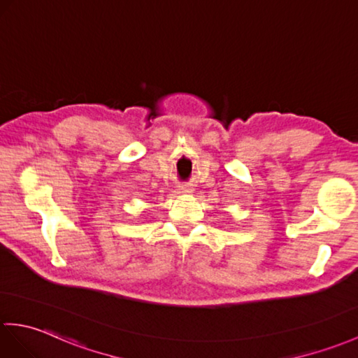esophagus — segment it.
Listing matches in <instances>:
<instances>
[{
	"label": "esophagus",
	"instance_id": "1",
	"mask_svg": "<svg viewBox=\"0 0 358 358\" xmlns=\"http://www.w3.org/2000/svg\"><path fill=\"white\" fill-rule=\"evenodd\" d=\"M180 192H190V190H189V186H186V185H185V186H181V187H180Z\"/></svg>",
	"mask_w": 358,
	"mask_h": 358
}]
</instances>
